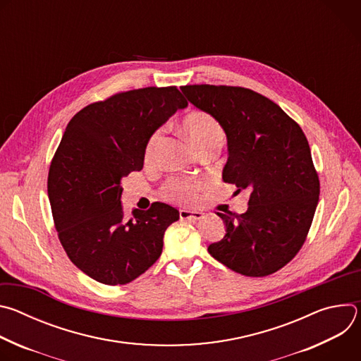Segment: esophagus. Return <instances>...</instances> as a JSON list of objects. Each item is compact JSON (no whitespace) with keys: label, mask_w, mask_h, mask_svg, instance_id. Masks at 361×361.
<instances>
[{"label":"esophagus","mask_w":361,"mask_h":361,"mask_svg":"<svg viewBox=\"0 0 361 361\" xmlns=\"http://www.w3.org/2000/svg\"><path fill=\"white\" fill-rule=\"evenodd\" d=\"M204 217V214L201 212H194V210H180V219L181 220H201Z\"/></svg>","instance_id":"esophagus-1"}]
</instances>
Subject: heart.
I'll return each instance as SVG.
<instances>
[{"label": "heart", "mask_w": 361, "mask_h": 361, "mask_svg": "<svg viewBox=\"0 0 361 361\" xmlns=\"http://www.w3.org/2000/svg\"><path fill=\"white\" fill-rule=\"evenodd\" d=\"M183 130L200 151L209 145H221L224 142V130L219 121L204 111H191L183 120ZM161 141V131L154 133L145 147V160L151 161L156 156V151ZM202 183L187 180V178H171L163 187V194L167 200L174 202H190L197 198L198 191L201 190Z\"/></svg>", "instance_id": "1"}]
</instances>
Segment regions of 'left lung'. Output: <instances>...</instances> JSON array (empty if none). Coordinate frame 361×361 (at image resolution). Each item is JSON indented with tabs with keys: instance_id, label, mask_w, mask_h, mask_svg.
Segmentation results:
<instances>
[{
	"instance_id": "1",
	"label": "left lung",
	"mask_w": 361,
	"mask_h": 361,
	"mask_svg": "<svg viewBox=\"0 0 361 361\" xmlns=\"http://www.w3.org/2000/svg\"><path fill=\"white\" fill-rule=\"evenodd\" d=\"M191 104L227 135L223 180L250 192L244 214H221L226 235L209 252L248 277L279 271L300 251L320 195L312 151L300 126L267 97L243 87L184 85Z\"/></svg>"
}]
</instances>
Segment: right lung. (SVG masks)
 I'll list each match as a JSON object with an SVG mask.
<instances>
[{
	"label": "right lung",
	"instance_id": "add662e5",
	"mask_svg": "<svg viewBox=\"0 0 361 361\" xmlns=\"http://www.w3.org/2000/svg\"><path fill=\"white\" fill-rule=\"evenodd\" d=\"M188 102L177 87H147L92 102L68 123L48 173V197L70 260L98 283L127 284L159 260L180 219L164 202L121 205V180L144 166L149 137Z\"/></svg>",
	"mask_w": 361,
	"mask_h": 361
}]
</instances>
